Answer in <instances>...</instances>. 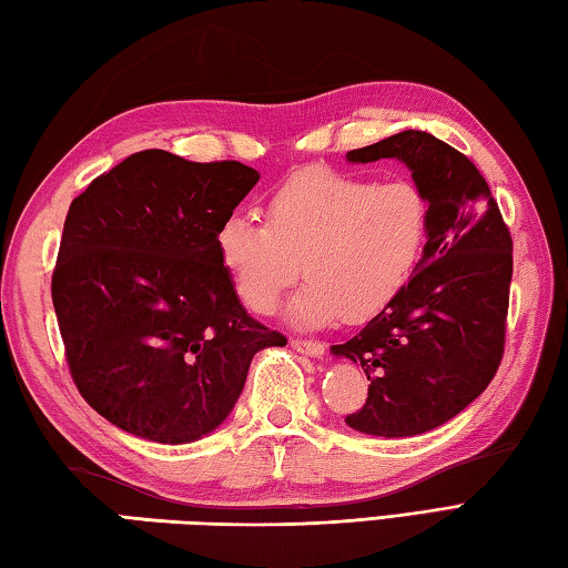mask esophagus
Here are the masks:
<instances>
[{
    "instance_id": "esophagus-1",
    "label": "esophagus",
    "mask_w": 568,
    "mask_h": 568,
    "mask_svg": "<svg viewBox=\"0 0 568 568\" xmlns=\"http://www.w3.org/2000/svg\"><path fill=\"white\" fill-rule=\"evenodd\" d=\"M293 349H297V353L303 355H311V357H320L325 353V345L320 343V339H305V337H293L291 339Z\"/></svg>"
}]
</instances>
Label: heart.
I'll use <instances>...</instances> for the list:
<instances>
[{"label": "heart", "instance_id": "b5f03b06", "mask_svg": "<svg viewBox=\"0 0 568 568\" xmlns=\"http://www.w3.org/2000/svg\"><path fill=\"white\" fill-rule=\"evenodd\" d=\"M429 223L432 205L417 181L311 166L267 195L265 223L225 215L215 253L255 313H271L303 267L307 283L287 313L295 325L317 327L383 311L415 273Z\"/></svg>", "mask_w": 568, "mask_h": 568}]
</instances>
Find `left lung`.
<instances>
[{
	"label": "left lung",
	"mask_w": 568,
	"mask_h": 568,
	"mask_svg": "<svg viewBox=\"0 0 568 568\" xmlns=\"http://www.w3.org/2000/svg\"><path fill=\"white\" fill-rule=\"evenodd\" d=\"M349 161H405L432 205L429 239L407 285L333 353L369 379L345 422L377 437L445 425L497 375L507 339L511 233L477 166L425 131L355 149Z\"/></svg>",
	"instance_id": "obj_1"
}]
</instances>
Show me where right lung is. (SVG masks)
Returning a JSON list of instances; mask_svg holds the SVG:
<instances>
[{"mask_svg": "<svg viewBox=\"0 0 568 568\" xmlns=\"http://www.w3.org/2000/svg\"><path fill=\"white\" fill-rule=\"evenodd\" d=\"M261 173L131 153L69 205L51 301L71 379L111 425L161 445L209 435L251 359L283 347L241 305L215 231Z\"/></svg>", "mask_w": 568, "mask_h": 568, "instance_id": "1", "label": "right lung"}]
</instances>
